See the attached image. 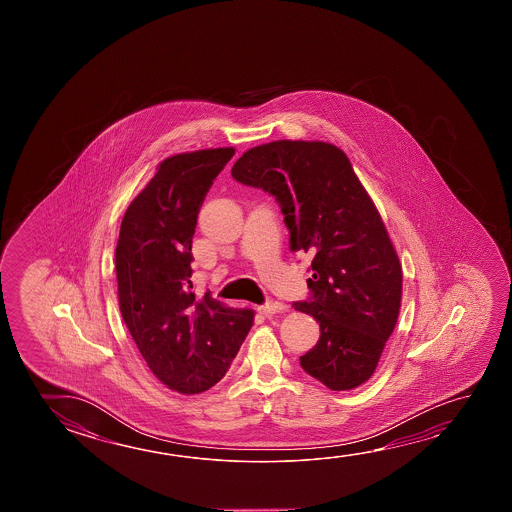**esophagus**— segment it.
Masks as SVG:
<instances>
[{"instance_id": "esophagus-1", "label": "esophagus", "mask_w": 512, "mask_h": 512, "mask_svg": "<svg viewBox=\"0 0 512 512\" xmlns=\"http://www.w3.org/2000/svg\"><path fill=\"white\" fill-rule=\"evenodd\" d=\"M285 309L284 303L280 302H268L264 303V305H260L259 310L260 314H264V316H273V314H278V312H282Z\"/></svg>"}]
</instances>
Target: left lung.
Segmentation results:
<instances>
[{"label": "left lung", "instance_id": "8db88e82", "mask_svg": "<svg viewBox=\"0 0 512 512\" xmlns=\"http://www.w3.org/2000/svg\"><path fill=\"white\" fill-rule=\"evenodd\" d=\"M232 176L277 198L291 250L312 259V296L294 309L316 319L321 336L302 368L332 391L361 386L398 321L403 275L352 162L334 144L284 139L243 153Z\"/></svg>", "mask_w": 512, "mask_h": 512}]
</instances>
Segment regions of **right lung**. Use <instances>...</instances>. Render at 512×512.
Wrapping results in <instances>:
<instances>
[{
    "instance_id": "add662e5",
    "label": "right lung",
    "mask_w": 512,
    "mask_h": 512,
    "mask_svg": "<svg viewBox=\"0 0 512 512\" xmlns=\"http://www.w3.org/2000/svg\"><path fill=\"white\" fill-rule=\"evenodd\" d=\"M234 148L162 160L128 205L116 246L121 316L164 386L207 391L225 377L253 325L252 309H232L193 293L191 262L198 212Z\"/></svg>"
}]
</instances>
